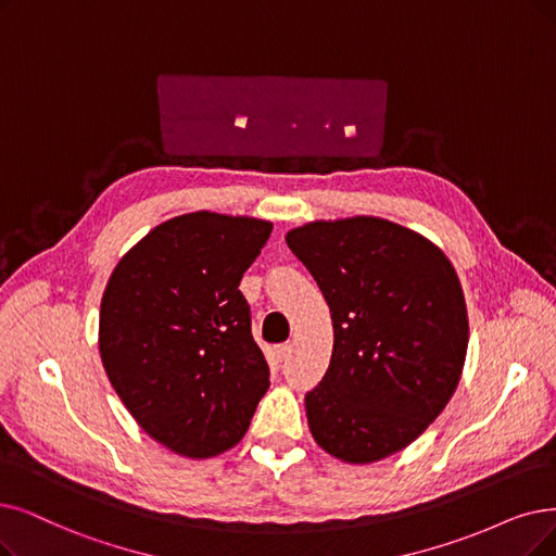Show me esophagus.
Instances as JSON below:
<instances>
[{
	"label": "esophagus",
	"mask_w": 556,
	"mask_h": 556,
	"mask_svg": "<svg viewBox=\"0 0 556 556\" xmlns=\"http://www.w3.org/2000/svg\"><path fill=\"white\" fill-rule=\"evenodd\" d=\"M292 351H294V346L290 344V342H287V344H278L276 349H274V353H276V361H287V358H290V355H292Z\"/></svg>",
	"instance_id": "34e87169"
}]
</instances>
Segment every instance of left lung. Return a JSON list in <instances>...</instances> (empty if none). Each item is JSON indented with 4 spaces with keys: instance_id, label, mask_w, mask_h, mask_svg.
<instances>
[{
    "instance_id": "8db88e82",
    "label": "left lung",
    "mask_w": 556,
    "mask_h": 556,
    "mask_svg": "<svg viewBox=\"0 0 556 556\" xmlns=\"http://www.w3.org/2000/svg\"><path fill=\"white\" fill-rule=\"evenodd\" d=\"M285 241L332 319L330 365L305 394L309 433L353 465L406 450L450 404L468 353V307L450 257L376 216L313 220Z\"/></svg>"
}]
</instances>
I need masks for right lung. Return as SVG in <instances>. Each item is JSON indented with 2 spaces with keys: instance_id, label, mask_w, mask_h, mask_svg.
Returning <instances> with one entry per match:
<instances>
[{
  "instance_id": "1",
  "label": "right lung",
  "mask_w": 556,
  "mask_h": 556,
  "mask_svg": "<svg viewBox=\"0 0 556 556\" xmlns=\"http://www.w3.org/2000/svg\"><path fill=\"white\" fill-rule=\"evenodd\" d=\"M271 228L205 210L175 216L109 276L98 332L104 371L139 427L175 454L235 447L269 388L239 282Z\"/></svg>"
}]
</instances>
